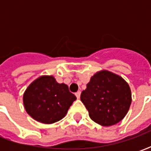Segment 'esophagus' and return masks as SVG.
Here are the masks:
<instances>
[{
  "label": "esophagus",
  "mask_w": 151,
  "mask_h": 151,
  "mask_svg": "<svg viewBox=\"0 0 151 151\" xmlns=\"http://www.w3.org/2000/svg\"><path fill=\"white\" fill-rule=\"evenodd\" d=\"M75 95H76V97H77V99H79V98H80V95H81V91L76 92V93H75Z\"/></svg>",
  "instance_id": "esophagus-1"
}]
</instances>
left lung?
<instances>
[{
  "label": "left lung",
  "mask_w": 151,
  "mask_h": 151,
  "mask_svg": "<svg viewBox=\"0 0 151 151\" xmlns=\"http://www.w3.org/2000/svg\"><path fill=\"white\" fill-rule=\"evenodd\" d=\"M81 101L92 120L104 126L116 124L125 116L132 102L131 91L121 77L103 70L91 77Z\"/></svg>",
  "instance_id": "obj_1"
}]
</instances>
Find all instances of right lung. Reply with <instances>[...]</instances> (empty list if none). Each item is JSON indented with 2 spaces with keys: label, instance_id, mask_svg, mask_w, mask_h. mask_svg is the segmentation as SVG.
Listing matches in <instances>:
<instances>
[{
  "label": "right lung",
  "instance_id": "obj_1",
  "mask_svg": "<svg viewBox=\"0 0 151 151\" xmlns=\"http://www.w3.org/2000/svg\"><path fill=\"white\" fill-rule=\"evenodd\" d=\"M76 99L68 86L58 83L52 76H42L26 90L23 104L33 119L43 124H52L65 117Z\"/></svg>",
  "mask_w": 151,
  "mask_h": 151
}]
</instances>
